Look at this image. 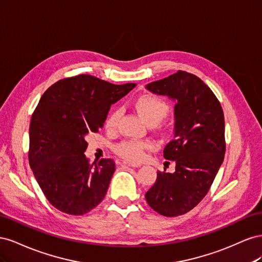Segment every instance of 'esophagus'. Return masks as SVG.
Returning <instances> with one entry per match:
<instances>
[{"instance_id":"1","label":"esophagus","mask_w":262,"mask_h":262,"mask_svg":"<svg viewBox=\"0 0 262 262\" xmlns=\"http://www.w3.org/2000/svg\"><path fill=\"white\" fill-rule=\"evenodd\" d=\"M123 164H124V165H128V166H130V167H133V168L140 167L139 164H132V163H128V162H123Z\"/></svg>"}]
</instances>
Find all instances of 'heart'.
Returning a JSON list of instances; mask_svg holds the SVG:
<instances>
[{"label": "heart", "mask_w": 262, "mask_h": 262, "mask_svg": "<svg viewBox=\"0 0 262 262\" xmlns=\"http://www.w3.org/2000/svg\"><path fill=\"white\" fill-rule=\"evenodd\" d=\"M133 107L139 116L148 125H156L162 122L169 113V105L164 99L152 94H144L133 101ZM121 113L119 109H114L109 113L105 121L107 131L113 132L117 129L118 121ZM152 147L149 142L124 140L118 143L114 150L117 155L131 163H140L145 157V152Z\"/></svg>", "instance_id": "heart-1"}]
</instances>
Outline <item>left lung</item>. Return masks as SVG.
I'll return each mask as SVG.
<instances>
[{
	"instance_id": "8db88e82",
	"label": "left lung",
	"mask_w": 262,
	"mask_h": 262,
	"mask_svg": "<svg viewBox=\"0 0 262 262\" xmlns=\"http://www.w3.org/2000/svg\"><path fill=\"white\" fill-rule=\"evenodd\" d=\"M145 87L176 101L173 140L164 148V157L176 163V170L157 171L145 199L164 216L182 215L207 195L224 161L223 109L210 87L185 71Z\"/></svg>"
}]
</instances>
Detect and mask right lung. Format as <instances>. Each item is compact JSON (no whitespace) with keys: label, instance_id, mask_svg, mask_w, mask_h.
I'll return each instance as SVG.
<instances>
[{"label":"right lung","instance_id":"right-lung-1","mask_svg":"<svg viewBox=\"0 0 262 262\" xmlns=\"http://www.w3.org/2000/svg\"><path fill=\"white\" fill-rule=\"evenodd\" d=\"M136 85L81 74L63 78L43 93L31 116L28 160L55 209L83 215L105 198L116 165L112 158L91 165L84 154L85 137L102 128L110 106Z\"/></svg>","mask_w":262,"mask_h":262}]
</instances>
